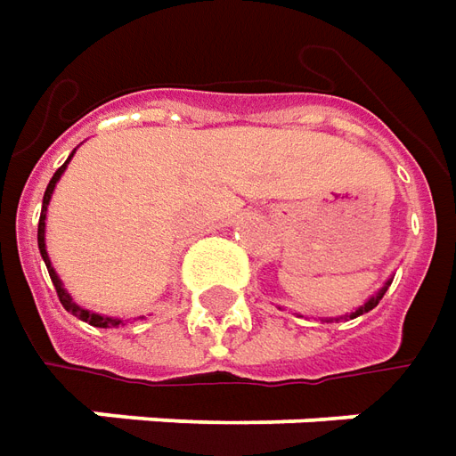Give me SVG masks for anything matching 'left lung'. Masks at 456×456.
Segmentation results:
<instances>
[{
    "label": "left lung",
    "mask_w": 456,
    "mask_h": 456,
    "mask_svg": "<svg viewBox=\"0 0 456 456\" xmlns=\"http://www.w3.org/2000/svg\"><path fill=\"white\" fill-rule=\"evenodd\" d=\"M390 282H393V277H390V280H386V282H383V287H380V289H378L376 295H370V297H368L366 302H363V305L358 306L356 312H348V314H344V316H324V319H322V322H326V324H331V322H338V319H356V316L366 314V312H370V309H373V306H378V302H380V299H383V295H386V292H388Z\"/></svg>",
    "instance_id": "obj_1"
}]
</instances>
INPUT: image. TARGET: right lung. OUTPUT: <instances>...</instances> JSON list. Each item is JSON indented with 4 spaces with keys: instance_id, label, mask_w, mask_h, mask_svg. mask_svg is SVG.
Instances as JSON below:
<instances>
[{
    "instance_id": "obj_1",
    "label": "right lung",
    "mask_w": 456,
    "mask_h": 456,
    "mask_svg": "<svg viewBox=\"0 0 456 456\" xmlns=\"http://www.w3.org/2000/svg\"><path fill=\"white\" fill-rule=\"evenodd\" d=\"M73 154H76V150L70 151V157L63 161V167H61V169H58L53 176H51V182H48V186H46V193H44V203H41V218H38V253H41L44 263H46L48 274H51V282H53V287H56L58 299H61V305H63V309H66V312H70L73 316H78L80 322H88L90 326H98V329H115V326H125V319H118V316H108V314H98V312H90V309H86V306L76 305V299L68 295V289L63 287V282H61V277H58V273L53 270V265H51V257H48V253H46L48 203H51V196H53V189H56V183L61 182L63 171H66V167L70 164V159H73ZM137 319H144V316H137Z\"/></svg>"
}]
</instances>
